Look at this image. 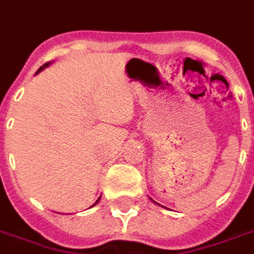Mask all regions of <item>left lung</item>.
<instances>
[{
  "label": "left lung",
  "instance_id": "8db88e82",
  "mask_svg": "<svg viewBox=\"0 0 254 254\" xmlns=\"http://www.w3.org/2000/svg\"><path fill=\"white\" fill-rule=\"evenodd\" d=\"M150 199H151V197H150ZM151 200H153V199H151ZM153 201H154V200H153ZM154 203H157V201H154ZM157 204H158V203H157Z\"/></svg>",
  "mask_w": 254,
  "mask_h": 254
}]
</instances>
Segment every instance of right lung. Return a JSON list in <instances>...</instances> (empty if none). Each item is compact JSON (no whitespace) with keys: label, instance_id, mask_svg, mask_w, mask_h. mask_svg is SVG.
<instances>
[{"label":"right lung","instance_id":"right-lung-1","mask_svg":"<svg viewBox=\"0 0 254 254\" xmlns=\"http://www.w3.org/2000/svg\"><path fill=\"white\" fill-rule=\"evenodd\" d=\"M51 63H53V62H49V63H46V64H43V65H42L41 68L38 69L37 72H35V75H38V73L41 72V71H43V69H45V68H46V67H49V65H50V64H51ZM100 199H101V196H100V197H99V199H97V200H96V201H95V203H93V205H96V204H97V203H99V200H100ZM93 205H91V207H93Z\"/></svg>","mask_w":254,"mask_h":254}]
</instances>
